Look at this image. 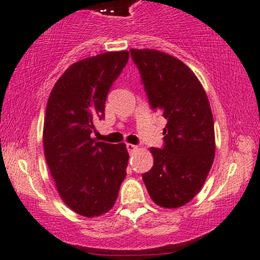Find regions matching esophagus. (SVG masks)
I'll return each mask as SVG.
<instances>
[{"label":"esophagus","instance_id":"esophagus-1","mask_svg":"<svg viewBox=\"0 0 260 260\" xmlns=\"http://www.w3.org/2000/svg\"><path fill=\"white\" fill-rule=\"evenodd\" d=\"M126 147L128 152H133V151L137 150V145H133V144H126Z\"/></svg>","mask_w":260,"mask_h":260}]
</instances>
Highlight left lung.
I'll return each instance as SVG.
<instances>
[{"instance_id": "left-lung-1", "label": "left lung", "mask_w": 260, "mask_h": 260, "mask_svg": "<svg viewBox=\"0 0 260 260\" xmlns=\"http://www.w3.org/2000/svg\"><path fill=\"white\" fill-rule=\"evenodd\" d=\"M153 110L167 120L162 149L151 147L153 167L143 174L157 205L175 209L198 194L215 158V129L205 91L182 61L151 49H131Z\"/></svg>"}]
</instances>
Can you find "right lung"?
Returning <instances> with one entry per match:
<instances>
[{
	"instance_id": "right-lung-1",
	"label": "right lung",
	"mask_w": 260,
	"mask_h": 260,
	"mask_svg": "<svg viewBox=\"0 0 260 260\" xmlns=\"http://www.w3.org/2000/svg\"><path fill=\"white\" fill-rule=\"evenodd\" d=\"M129 52L111 51L75 62L49 96L43 145L49 170L66 205L85 217L113 208L126 177V145L92 139L104 117L108 92Z\"/></svg>"
}]
</instances>
